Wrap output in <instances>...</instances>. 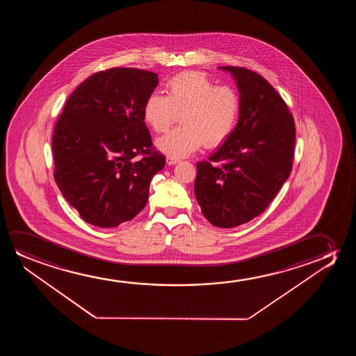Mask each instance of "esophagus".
I'll use <instances>...</instances> for the list:
<instances>
[{
    "instance_id": "1",
    "label": "esophagus",
    "mask_w": 356,
    "mask_h": 356,
    "mask_svg": "<svg viewBox=\"0 0 356 356\" xmlns=\"http://www.w3.org/2000/svg\"><path fill=\"white\" fill-rule=\"evenodd\" d=\"M179 161H180V159H179V158H175V156H166V163H168L169 165H174V164L179 163Z\"/></svg>"
}]
</instances>
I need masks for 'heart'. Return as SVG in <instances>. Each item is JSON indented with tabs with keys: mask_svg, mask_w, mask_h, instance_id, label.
<instances>
[{
	"mask_svg": "<svg viewBox=\"0 0 356 356\" xmlns=\"http://www.w3.org/2000/svg\"><path fill=\"white\" fill-rule=\"evenodd\" d=\"M165 95L151 93L143 104V119L153 131H165L181 114L182 127L166 132L156 147L175 158L197 151L202 145L224 143L237 125L241 97L236 88L220 85L200 72L177 74L165 83Z\"/></svg>",
	"mask_w": 356,
	"mask_h": 356,
	"instance_id": "obj_1",
	"label": "heart"
}]
</instances>
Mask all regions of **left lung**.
Returning <instances> with one entry per match:
<instances>
[{"instance_id":"left-lung-1","label":"left lung","mask_w":356,"mask_h":356,"mask_svg":"<svg viewBox=\"0 0 356 356\" xmlns=\"http://www.w3.org/2000/svg\"><path fill=\"white\" fill-rule=\"evenodd\" d=\"M241 92L238 122L224 145L197 163L195 195L216 227L245 224L268 208L292 171L296 124L266 79L242 67H221Z\"/></svg>"}]
</instances>
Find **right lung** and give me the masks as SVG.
I'll use <instances>...</instances> for the list:
<instances>
[{
	"label": "right lung",
	"instance_id": "obj_1",
	"mask_svg": "<svg viewBox=\"0 0 356 356\" xmlns=\"http://www.w3.org/2000/svg\"><path fill=\"white\" fill-rule=\"evenodd\" d=\"M156 85L148 70L97 72L74 90L57 119L54 180L88 224L115 227L147 204L152 177L165 165L143 119Z\"/></svg>",
	"mask_w": 356,
	"mask_h": 356
}]
</instances>
